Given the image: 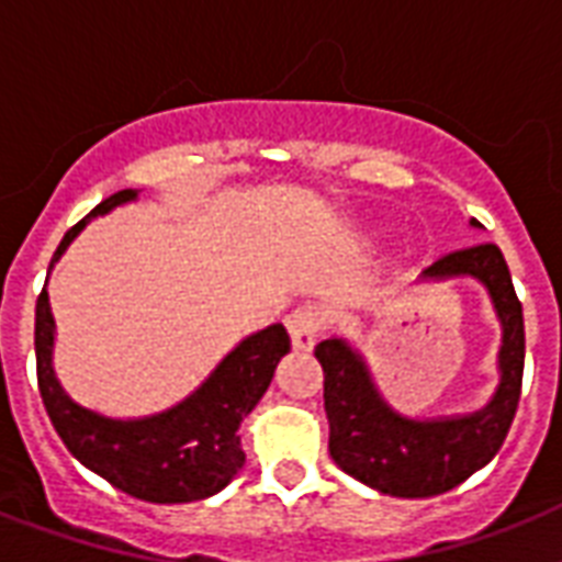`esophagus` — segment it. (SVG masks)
I'll use <instances>...</instances> for the list:
<instances>
[{
    "label": "esophagus",
    "instance_id": "34e87169",
    "mask_svg": "<svg viewBox=\"0 0 562 562\" xmlns=\"http://www.w3.org/2000/svg\"><path fill=\"white\" fill-rule=\"evenodd\" d=\"M285 326H289V335H291V344H294V350L308 352L312 347H315L321 329H324V317H321V312L312 306L294 308V312L285 317Z\"/></svg>",
    "mask_w": 562,
    "mask_h": 562
}]
</instances>
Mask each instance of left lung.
<instances>
[{
  "label": "left lung",
  "mask_w": 562,
  "mask_h": 562,
  "mask_svg": "<svg viewBox=\"0 0 562 562\" xmlns=\"http://www.w3.org/2000/svg\"><path fill=\"white\" fill-rule=\"evenodd\" d=\"M481 227L479 221H470ZM472 277L487 289L498 324V387L481 411L461 417L411 419L393 411L375 387L368 361L344 338L315 347L324 368L329 454L347 475L396 498H428L458 487L502 449L514 423L525 368L522 303L496 245H475L440 256L423 280Z\"/></svg>",
  "instance_id": "left-lung-1"
}]
</instances>
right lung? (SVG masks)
Returning a JSON list of instances; mask_svg holds the SVG:
<instances>
[{"instance_id": "obj_1", "label": "right lung", "mask_w": 562, "mask_h": 562, "mask_svg": "<svg viewBox=\"0 0 562 562\" xmlns=\"http://www.w3.org/2000/svg\"><path fill=\"white\" fill-rule=\"evenodd\" d=\"M136 189H122L104 198L87 218L66 233L52 256V265L87 227V221L136 201ZM52 347L55 317L48 306V291L43 289L34 315L37 384L48 419L64 446L87 470L127 496L151 505H183L215 496L245 467L241 437L236 431L268 391L273 370L291 350V341L282 324L250 335L221 359L210 379L187 400L139 419L104 417L69 400L52 368Z\"/></svg>"}]
</instances>
